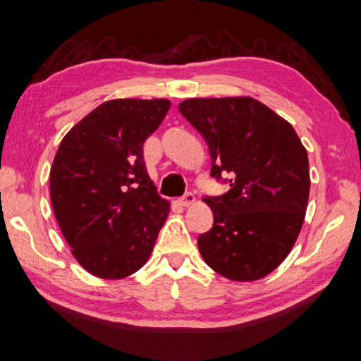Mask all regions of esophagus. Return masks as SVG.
Returning <instances> with one entry per match:
<instances>
[{
  "mask_svg": "<svg viewBox=\"0 0 361 361\" xmlns=\"http://www.w3.org/2000/svg\"><path fill=\"white\" fill-rule=\"evenodd\" d=\"M178 202L181 207H190V204H194V202H195V195L192 192H186Z\"/></svg>",
  "mask_w": 361,
  "mask_h": 361,
  "instance_id": "esophagus-1",
  "label": "esophagus"
}]
</instances>
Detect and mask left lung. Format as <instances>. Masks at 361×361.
<instances>
[{
    "instance_id": "8db88e82",
    "label": "left lung",
    "mask_w": 361,
    "mask_h": 361,
    "mask_svg": "<svg viewBox=\"0 0 361 361\" xmlns=\"http://www.w3.org/2000/svg\"><path fill=\"white\" fill-rule=\"evenodd\" d=\"M178 111L204 137L211 175L230 190L204 197L214 224L199 236L211 269L235 281L266 277L294 247L310 195L308 154L293 125L252 97L189 98Z\"/></svg>"
}]
</instances>
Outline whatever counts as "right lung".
I'll return each instance as SVG.
<instances>
[{
	"mask_svg": "<svg viewBox=\"0 0 361 361\" xmlns=\"http://www.w3.org/2000/svg\"><path fill=\"white\" fill-rule=\"evenodd\" d=\"M171 102L117 98L80 120L56 152L49 197L72 255L89 274L125 279L150 258L171 203L147 173L145 139Z\"/></svg>",
	"mask_w": 361,
	"mask_h": 361,
	"instance_id": "1",
	"label": "right lung"
}]
</instances>
